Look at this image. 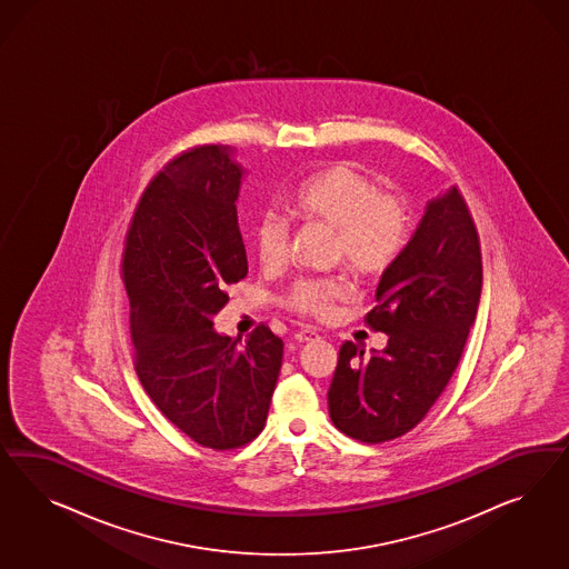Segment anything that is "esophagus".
Returning a JSON list of instances; mask_svg holds the SVG:
<instances>
[{
	"instance_id": "1",
	"label": "esophagus",
	"mask_w": 569,
	"mask_h": 569,
	"mask_svg": "<svg viewBox=\"0 0 569 569\" xmlns=\"http://www.w3.org/2000/svg\"><path fill=\"white\" fill-rule=\"evenodd\" d=\"M293 338H296V342H310V340H317L319 338V333L315 331V329H300V331H296L293 333Z\"/></svg>"
}]
</instances>
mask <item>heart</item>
Listing matches in <instances>:
<instances>
[{"mask_svg": "<svg viewBox=\"0 0 569 569\" xmlns=\"http://www.w3.org/2000/svg\"><path fill=\"white\" fill-rule=\"evenodd\" d=\"M286 210L300 223L333 231V252L355 276H381L409 241L405 198L379 191L373 179L348 164L310 174L286 200ZM254 243L264 269H281L290 250L288 219L277 212L262 214L254 229ZM346 296L345 279H300L286 293L283 305L300 315L328 317Z\"/></svg>", "mask_w": 569, "mask_h": 569, "instance_id": "b5f03b06", "label": "heart"}]
</instances>
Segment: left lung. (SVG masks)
<instances>
[{
  "label": "left lung",
  "mask_w": 569,
  "mask_h": 569,
  "mask_svg": "<svg viewBox=\"0 0 569 569\" xmlns=\"http://www.w3.org/2000/svg\"><path fill=\"white\" fill-rule=\"evenodd\" d=\"M482 293L480 238L457 188L426 207L397 262L381 273L367 323L383 350L345 342L329 386V417L346 436L378 445L413 430L447 388Z\"/></svg>",
  "instance_id": "left-lung-1"
}]
</instances>
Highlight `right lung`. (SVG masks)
<instances>
[{
    "label": "right lung",
    "instance_id": "right-lung-1",
    "mask_svg": "<svg viewBox=\"0 0 569 569\" xmlns=\"http://www.w3.org/2000/svg\"><path fill=\"white\" fill-rule=\"evenodd\" d=\"M233 154L200 146L156 174L122 257L139 381L169 421L214 450L262 431L283 357L267 326L243 342L212 328L248 273L236 208L246 169Z\"/></svg>",
    "mask_w": 569,
    "mask_h": 569
}]
</instances>
